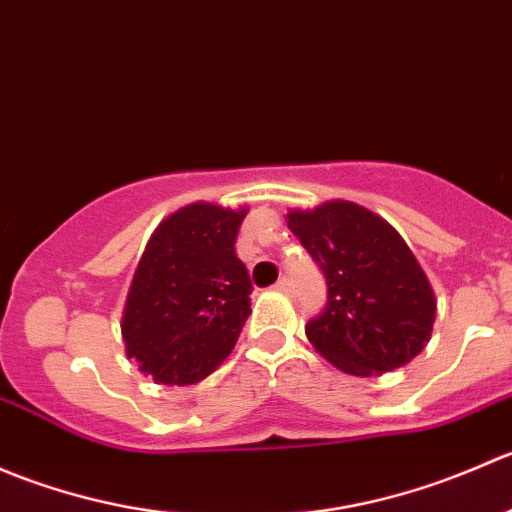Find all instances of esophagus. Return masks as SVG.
<instances>
[{
    "label": "esophagus",
    "mask_w": 512,
    "mask_h": 512,
    "mask_svg": "<svg viewBox=\"0 0 512 512\" xmlns=\"http://www.w3.org/2000/svg\"><path fill=\"white\" fill-rule=\"evenodd\" d=\"M275 289H277V292H282V294H292L294 285H292V280H289V277H282V280L275 285Z\"/></svg>",
    "instance_id": "obj_1"
}]
</instances>
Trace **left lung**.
<instances>
[{
	"instance_id": "obj_1",
	"label": "left lung",
	"mask_w": 512,
	"mask_h": 512,
	"mask_svg": "<svg viewBox=\"0 0 512 512\" xmlns=\"http://www.w3.org/2000/svg\"><path fill=\"white\" fill-rule=\"evenodd\" d=\"M287 225L327 280V307L304 334L329 364L381 376L423 352L436 294L394 227L349 200L289 210Z\"/></svg>"
}]
</instances>
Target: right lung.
I'll return each mask as SVG.
<instances>
[{
  "mask_svg": "<svg viewBox=\"0 0 512 512\" xmlns=\"http://www.w3.org/2000/svg\"><path fill=\"white\" fill-rule=\"evenodd\" d=\"M247 208L190 203L153 230L128 289V359L168 386L198 384L235 347L250 317V272L235 252Z\"/></svg>",
  "mask_w": 512,
  "mask_h": 512,
  "instance_id": "1",
  "label": "right lung"
}]
</instances>
